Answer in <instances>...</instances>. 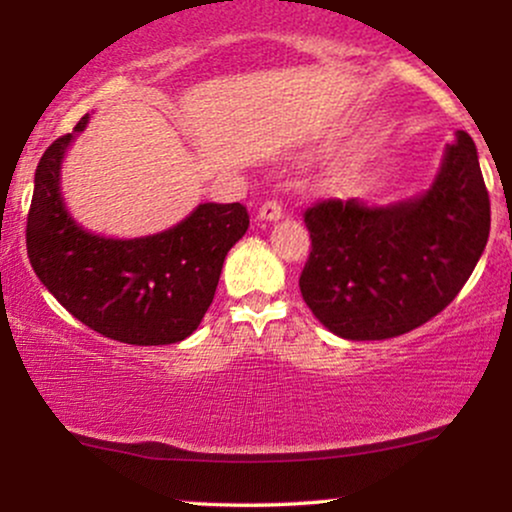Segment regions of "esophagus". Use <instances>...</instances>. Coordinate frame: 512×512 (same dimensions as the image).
I'll use <instances>...</instances> for the list:
<instances>
[{
  "label": "esophagus",
  "mask_w": 512,
  "mask_h": 512,
  "mask_svg": "<svg viewBox=\"0 0 512 512\" xmlns=\"http://www.w3.org/2000/svg\"><path fill=\"white\" fill-rule=\"evenodd\" d=\"M281 214H284V207H281L276 199H267V202L260 207V214L257 216H260L262 221H276V219H281Z\"/></svg>",
  "instance_id": "34e87169"
}]
</instances>
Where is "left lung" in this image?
I'll list each match as a JSON object with an SVG mask.
<instances>
[{
    "label": "left lung",
    "instance_id": "1",
    "mask_svg": "<svg viewBox=\"0 0 512 512\" xmlns=\"http://www.w3.org/2000/svg\"><path fill=\"white\" fill-rule=\"evenodd\" d=\"M303 219V301L330 332L368 342L416 330L455 301L489 240L491 202L460 129L424 195L390 207L322 199Z\"/></svg>",
    "mask_w": 512,
    "mask_h": 512
}]
</instances>
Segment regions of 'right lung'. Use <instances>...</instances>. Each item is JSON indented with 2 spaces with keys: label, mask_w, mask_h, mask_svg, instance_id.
<instances>
[{
  "label": "right lung",
  "mask_w": 512,
  "mask_h": 512,
  "mask_svg": "<svg viewBox=\"0 0 512 512\" xmlns=\"http://www.w3.org/2000/svg\"><path fill=\"white\" fill-rule=\"evenodd\" d=\"M88 115L76 122L84 132ZM74 134L48 146L35 170L26 250L43 286L93 332L134 346L190 337L214 301L223 260L250 226L248 209L199 204L156 236L117 240L88 233L69 216L60 168Z\"/></svg>",
  "instance_id": "right-lung-1"
}]
</instances>
